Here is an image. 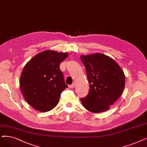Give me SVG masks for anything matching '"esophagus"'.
Segmentation results:
<instances>
[{
    "label": "esophagus",
    "mask_w": 147,
    "mask_h": 147,
    "mask_svg": "<svg viewBox=\"0 0 147 147\" xmlns=\"http://www.w3.org/2000/svg\"><path fill=\"white\" fill-rule=\"evenodd\" d=\"M75 84L74 83L72 84H71V85H69V87L70 88H71V89H73V88H74L75 87Z\"/></svg>",
    "instance_id": "obj_1"
}]
</instances>
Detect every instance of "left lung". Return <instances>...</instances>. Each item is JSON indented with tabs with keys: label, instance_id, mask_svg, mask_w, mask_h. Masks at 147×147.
Listing matches in <instances>:
<instances>
[{
	"label": "left lung",
	"instance_id": "1",
	"mask_svg": "<svg viewBox=\"0 0 147 147\" xmlns=\"http://www.w3.org/2000/svg\"><path fill=\"white\" fill-rule=\"evenodd\" d=\"M90 84L87 96L81 99L84 108L92 113L108 110L124 89L125 75L113 58L100 53L81 55Z\"/></svg>",
	"mask_w": 147,
	"mask_h": 147
}]
</instances>
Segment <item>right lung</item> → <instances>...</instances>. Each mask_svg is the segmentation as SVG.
Returning <instances> with one entry per match:
<instances>
[{
    "instance_id": "add662e5",
    "label": "right lung",
    "mask_w": 147,
    "mask_h": 147,
    "mask_svg": "<svg viewBox=\"0 0 147 147\" xmlns=\"http://www.w3.org/2000/svg\"><path fill=\"white\" fill-rule=\"evenodd\" d=\"M67 56V52L44 51L26 64L20 78V90L34 109L46 112L58 104L61 92L67 87L60 69Z\"/></svg>"
}]
</instances>
